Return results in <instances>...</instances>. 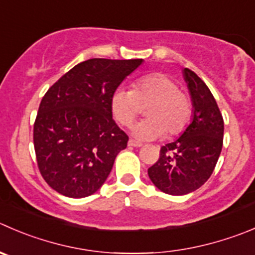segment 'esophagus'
Masks as SVG:
<instances>
[{"label": "esophagus", "mask_w": 255, "mask_h": 255, "mask_svg": "<svg viewBox=\"0 0 255 255\" xmlns=\"http://www.w3.org/2000/svg\"><path fill=\"white\" fill-rule=\"evenodd\" d=\"M128 145L129 147H142V143L138 142V140H134V139H129L128 140Z\"/></svg>", "instance_id": "34e87169"}]
</instances>
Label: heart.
I'll return each mask as SVG.
<instances>
[{
	"label": "heart",
	"mask_w": 255,
	"mask_h": 255,
	"mask_svg": "<svg viewBox=\"0 0 255 255\" xmlns=\"http://www.w3.org/2000/svg\"><path fill=\"white\" fill-rule=\"evenodd\" d=\"M149 118L133 127V134L139 139H155L182 133L192 118L189 97L169 76L149 73L133 83V90L118 88L111 98V107L116 120L122 126H130L147 107Z\"/></svg>",
	"instance_id": "obj_1"
}]
</instances>
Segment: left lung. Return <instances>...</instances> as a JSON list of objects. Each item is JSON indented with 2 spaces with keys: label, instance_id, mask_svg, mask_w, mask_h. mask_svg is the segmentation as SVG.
Listing matches in <instances>:
<instances>
[{
  "label": "left lung",
  "instance_id": "8db88e82",
  "mask_svg": "<svg viewBox=\"0 0 255 255\" xmlns=\"http://www.w3.org/2000/svg\"><path fill=\"white\" fill-rule=\"evenodd\" d=\"M193 116L178 139L160 148L157 162L148 175L159 190L183 196L198 189L213 173L223 147L224 122L218 105L206 83L184 68Z\"/></svg>",
  "mask_w": 255,
  "mask_h": 255
}]
</instances>
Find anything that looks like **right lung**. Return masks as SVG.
<instances>
[{
    "mask_svg": "<svg viewBox=\"0 0 255 255\" xmlns=\"http://www.w3.org/2000/svg\"><path fill=\"white\" fill-rule=\"evenodd\" d=\"M143 59L91 58L43 96L33 126L37 165L47 184L70 198L96 193L128 135L112 118L111 98Z\"/></svg>",
    "mask_w": 255,
    "mask_h": 255,
    "instance_id": "1",
    "label": "right lung"
}]
</instances>
